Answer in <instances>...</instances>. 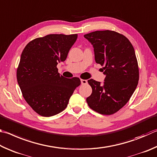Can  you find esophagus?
<instances>
[{
  "instance_id": "34e87169",
  "label": "esophagus",
  "mask_w": 157,
  "mask_h": 157,
  "mask_svg": "<svg viewBox=\"0 0 157 157\" xmlns=\"http://www.w3.org/2000/svg\"><path fill=\"white\" fill-rule=\"evenodd\" d=\"M81 83L82 85H86L87 83V81L84 80V79H81Z\"/></svg>"
}]
</instances>
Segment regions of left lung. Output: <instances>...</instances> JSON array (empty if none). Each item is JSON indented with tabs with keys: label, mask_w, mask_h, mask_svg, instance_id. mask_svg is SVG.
<instances>
[{
	"label": "left lung",
	"mask_w": 157,
	"mask_h": 157,
	"mask_svg": "<svg viewBox=\"0 0 157 157\" xmlns=\"http://www.w3.org/2000/svg\"><path fill=\"white\" fill-rule=\"evenodd\" d=\"M84 37L94 48V59L105 75L104 82L87 81L92 93L89 107L101 114L119 111L130 100L138 85L139 73L135 52L125 36L114 31H95Z\"/></svg>",
	"instance_id": "obj_1"
}]
</instances>
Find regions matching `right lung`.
<instances>
[{
    "label": "right lung",
    "instance_id": "1",
    "mask_svg": "<svg viewBox=\"0 0 157 157\" xmlns=\"http://www.w3.org/2000/svg\"><path fill=\"white\" fill-rule=\"evenodd\" d=\"M77 34H49L27 44L21 54L17 81L26 102L43 117H52L66 108L80 86L77 77L67 78L56 65L65 61Z\"/></svg>",
    "mask_w": 157,
    "mask_h": 157
}]
</instances>
